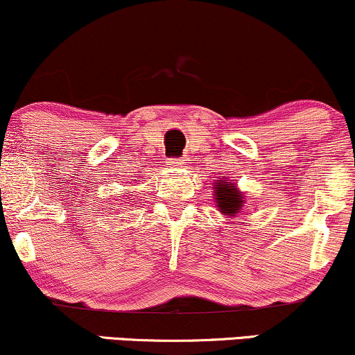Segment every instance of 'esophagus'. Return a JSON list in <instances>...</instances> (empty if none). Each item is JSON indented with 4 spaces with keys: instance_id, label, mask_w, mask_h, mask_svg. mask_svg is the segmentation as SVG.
Here are the masks:
<instances>
[{
    "instance_id": "1",
    "label": "esophagus",
    "mask_w": 355,
    "mask_h": 355,
    "mask_svg": "<svg viewBox=\"0 0 355 355\" xmlns=\"http://www.w3.org/2000/svg\"><path fill=\"white\" fill-rule=\"evenodd\" d=\"M185 164H187V162L183 159H173L172 162H170V165H173V166H183Z\"/></svg>"
}]
</instances>
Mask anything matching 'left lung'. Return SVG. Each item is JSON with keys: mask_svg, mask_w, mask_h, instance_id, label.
Returning a JSON list of instances; mask_svg holds the SVG:
<instances>
[{"mask_svg": "<svg viewBox=\"0 0 355 355\" xmlns=\"http://www.w3.org/2000/svg\"><path fill=\"white\" fill-rule=\"evenodd\" d=\"M215 200L218 210L226 216H234L236 213H240L243 203H245L243 193L230 180H218L215 183Z\"/></svg>", "mask_w": 355, "mask_h": 355, "instance_id": "left-lung-1", "label": "left lung"}]
</instances>
